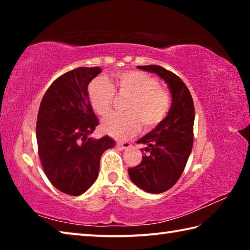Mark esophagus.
<instances>
[{
  "instance_id": "obj_1",
  "label": "esophagus",
  "mask_w": 250,
  "mask_h": 250,
  "mask_svg": "<svg viewBox=\"0 0 250 250\" xmlns=\"http://www.w3.org/2000/svg\"><path fill=\"white\" fill-rule=\"evenodd\" d=\"M130 143L129 142H118L117 143V146L119 147L120 150H125V149H128V147H130Z\"/></svg>"
}]
</instances>
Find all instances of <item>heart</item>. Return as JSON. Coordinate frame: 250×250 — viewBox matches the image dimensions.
Wrapping results in <instances>:
<instances>
[{"instance_id":"obj_1","label":"heart","mask_w":250,"mask_h":250,"mask_svg":"<svg viewBox=\"0 0 250 250\" xmlns=\"http://www.w3.org/2000/svg\"><path fill=\"white\" fill-rule=\"evenodd\" d=\"M117 86L121 92L131 95L125 113H112L103 122V130L117 139H126L140 128V120L146 128L159 125L171 107V96L160 88L159 80L141 71H124L118 74ZM115 96L112 84L107 79L97 78L88 87V98L92 109L100 116L111 110Z\"/></svg>"}]
</instances>
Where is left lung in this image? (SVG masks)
Returning <instances> with one entry per match:
<instances>
[{
  "label": "left lung",
  "instance_id": "left-lung-1",
  "mask_svg": "<svg viewBox=\"0 0 250 250\" xmlns=\"http://www.w3.org/2000/svg\"><path fill=\"white\" fill-rule=\"evenodd\" d=\"M138 68L163 79L172 97L167 117L137 141L146 146L147 155L143 156L139 166L128 170L131 181L138 188L159 194L176 183L188 163L193 146L195 110L191 92L179 76L156 65L138 66Z\"/></svg>",
  "mask_w": 250,
  "mask_h": 250
}]
</instances>
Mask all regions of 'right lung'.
Instances as JSON below:
<instances>
[{"label": "right lung", "instance_id": "obj_1", "mask_svg": "<svg viewBox=\"0 0 250 250\" xmlns=\"http://www.w3.org/2000/svg\"><path fill=\"white\" fill-rule=\"evenodd\" d=\"M99 67H79L57 78L42 100L36 124L39 154L55 188L78 196L95 183L104 152L115 146L108 135L90 134L99 125L88 98V84Z\"/></svg>", "mask_w": 250, "mask_h": 250}]
</instances>
